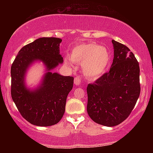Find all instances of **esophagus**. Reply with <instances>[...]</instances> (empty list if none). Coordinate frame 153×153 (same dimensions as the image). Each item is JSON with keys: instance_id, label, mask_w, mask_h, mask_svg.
Masks as SVG:
<instances>
[{"instance_id": "obj_1", "label": "esophagus", "mask_w": 153, "mask_h": 153, "mask_svg": "<svg viewBox=\"0 0 153 153\" xmlns=\"http://www.w3.org/2000/svg\"><path fill=\"white\" fill-rule=\"evenodd\" d=\"M81 79H79V77H76V78H74V83L75 85H80V84H81Z\"/></svg>"}]
</instances>
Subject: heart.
<instances>
[{"label":"heart","instance_id":"b5f03b06","mask_svg":"<svg viewBox=\"0 0 153 153\" xmlns=\"http://www.w3.org/2000/svg\"><path fill=\"white\" fill-rule=\"evenodd\" d=\"M111 56L107 48L95 42L80 44L71 50L70 57L64 61L69 67L73 62L81 64V70L85 76L92 79L101 77L109 66Z\"/></svg>","mask_w":153,"mask_h":153}]
</instances>
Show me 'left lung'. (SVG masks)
I'll list each match as a JSON object with an SVG mask.
<instances>
[{"label":"left lung","instance_id":"1","mask_svg":"<svg viewBox=\"0 0 153 153\" xmlns=\"http://www.w3.org/2000/svg\"><path fill=\"white\" fill-rule=\"evenodd\" d=\"M114 57L109 72L87 87V111L94 122L114 127L124 121L139 97V62L129 48L112 40Z\"/></svg>","mask_w":153,"mask_h":153}]
</instances>
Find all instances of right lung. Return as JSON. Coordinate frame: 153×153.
Masks as SVG:
<instances>
[{"label":"right lung","instance_id":"1","mask_svg":"<svg viewBox=\"0 0 153 153\" xmlns=\"http://www.w3.org/2000/svg\"><path fill=\"white\" fill-rule=\"evenodd\" d=\"M61 42L56 37L35 39L19 51L12 65V98L21 115L36 126H51L59 122L72 89L74 77L51 72L63 62L60 54ZM35 62H43L45 73L40 85L30 89L25 79L28 68Z\"/></svg>","mask_w":153,"mask_h":153}]
</instances>
